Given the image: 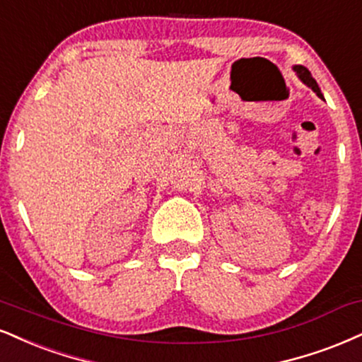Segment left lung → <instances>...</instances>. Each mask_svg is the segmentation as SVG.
<instances>
[{
	"label": "left lung",
	"instance_id": "8db88e82",
	"mask_svg": "<svg viewBox=\"0 0 362 362\" xmlns=\"http://www.w3.org/2000/svg\"><path fill=\"white\" fill-rule=\"evenodd\" d=\"M293 71L297 72L298 79L302 81L303 84H307V86L310 87V89L313 90V93H315L317 95H319L320 99H324V95H322L320 89H319V86H317L315 79H313V77H312V74L308 72V69H307V67H303V65H293Z\"/></svg>",
	"mask_w": 362,
	"mask_h": 362
}]
</instances>
